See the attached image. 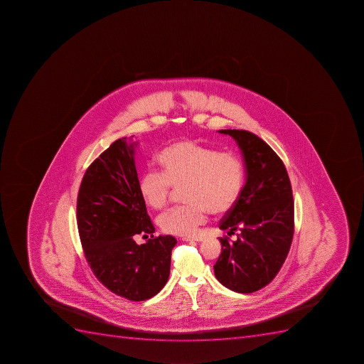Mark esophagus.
<instances>
[{"mask_svg": "<svg viewBox=\"0 0 364 364\" xmlns=\"http://www.w3.org/2000/svg\"><path fill=\"white\" fill-rule=\"evenodd\" d=\"M182 240L186 242H202L204 241V237H202V236H193V237H183Z\"/></svg>", "mask_w": 364, "mask_h": 364, "instance_id": "34e87169", "label": "esophagus"}]
</instances>
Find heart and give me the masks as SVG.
<instances>
[{"label":"heart","mask_w":364,"mask_h":364,"mask_svg":"<svg viewBox=\"0 0 364 364\" xmlns=\"http://www.w3.org/2000/svg\"><path fill=\"white\" fill-rule=\"evenodd\" d=\"M158 171L143 174L138 190L144 203L152 210L168 205L173 190L182 189L181 208L159 218L162 232L178 236L195 235L206 223L208 214L230 212L245 182L243 165L235 153L217 152L211 147L180 141L166 147L156 158Z\"/></svg>","instance_id":"obj_1"}]
</instances>
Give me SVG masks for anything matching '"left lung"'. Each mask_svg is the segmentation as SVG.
Listing matches in <instances>:
<instances>
[{
  "label": "left lung",
  "instance_id": "obj_1",
  "mask_svg": "<svg viewBox=\"0 0 364 364\" xmlns=\"http://www.w3.org/2000/svg\"><path fill=\"white\" fill-rule=\"evenodd\" d=\"M241 150L245 184L235 206L219 227L237 240L220 237L215 278L236 293H254L275 278L287 258L294 235V200L284 162L258 136L223 129Z\"/></svg>",
  "mask_w": 364,
  "mask_h": 364
}]
</instances>
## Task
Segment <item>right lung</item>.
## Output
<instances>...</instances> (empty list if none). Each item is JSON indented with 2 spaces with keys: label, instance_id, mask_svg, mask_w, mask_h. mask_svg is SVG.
<instances>
[{
  "label": "right lung",
  "instance_id": "add662e5",
  "mask_svg": "<svg viewBox=\"0 0 364 364\" xmlns=\"http://www.w3.org/2000/svg\"><path fill=\"white\" fill-rule=\"evenodd\" d=\"M134 136H132V138ZM132 138H119L86 169L77 198V226L86 260L105 287L130 301L151 299L171 272L176 238L156 230L138 190ZM151 238L137 245L136 235Z\"/></svg>",
  "mask_w": 364,
  "mask_h": 364
}]
</instances>
